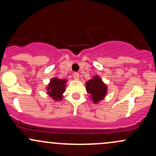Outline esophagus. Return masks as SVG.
Instances as JSON below:
<instances>
[{
    "label": "esophagus",
    "mask_w": 156,
    "mask_h": 156,
    "mask_svg": "<svg viewBox=\"0 0 156 156\" xmlns=\"http://www.w3.org/2000/svg\"><path fill=\"white\" fill-rule=\"evenodd\" d=\"M73 78H74L75 79H76V80L79 79V73H75L74 74H73Z\"/></svg>",
    "instance_id": "1"
}]
</instances>
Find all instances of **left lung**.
Instances as JSON below:
<instances>
[{"label": "left lung", "instance_id": "obj_1", "mask_svg": "<svg viewBox=\"0 0 156 156\" xmlns=\"http://www.w3.org/2000/svg\"><path fill=\"white\" fill-rule=\"evenodd\" d=\"M86 84L87 92L91 95L93 103H98L105 98L107 92V87L100 77H93L92 79L87 81Z\"/></svg>", "mask_w": 156, "mask_h": 156}]
</instances>
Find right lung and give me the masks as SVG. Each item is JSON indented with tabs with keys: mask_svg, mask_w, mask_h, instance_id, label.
Returning a JSON list of instances; mask_svg holds the SVG:
<instances>
[{
	"mask_svg": "<svg viewBox=\"0 0 156 156\" xmlns=\"http://www.w3.org/2000/svg\"><path fill=\"white\" fill-rule=\"evenodd\" d=\"M67 80H61L58 78H53L48 87V94L55 101L62 100V94L65 89V83Z\"/></svg>",
	"mask_w": 156,
	"mask_h": 156,
	"instance_id": "add662e5",
	"label": "right lung"
}]
</instances>
